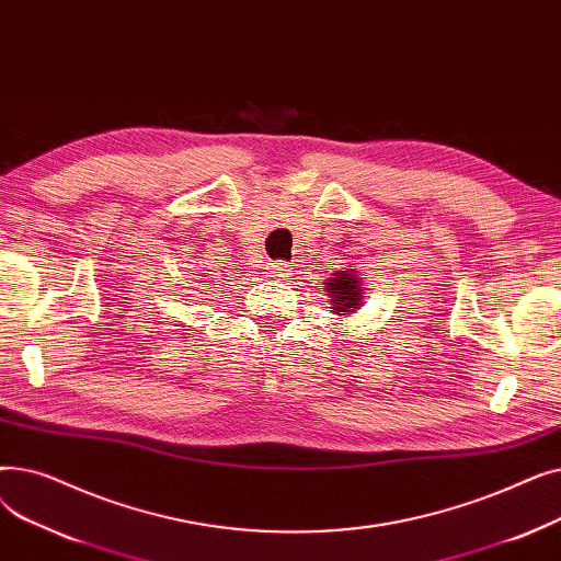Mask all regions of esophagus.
<instances>
[{
    "label": "esophagus",
    "mask_w": 561,
    "mask_h": 561,
    "mask_svg": "<svg viewBox=\"0 0 561 561\" xmlns=\"http://www.w3.org/2000/svg\"><path fill=\"white\" fill-rule=\"evenodd\" d=\"M271 271V277H279V279H286L290 275V265L284 263V261H277V263H271L268 265Z\"/></svg>",
    "instance_id": "34e87169"
}]
</instances>
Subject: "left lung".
Listing matches in <instances>:
<instances>
[{"label": "left lung", "mask_w": 561, "mask_h": 561, "mask_svg": "<svg viewBox=\"0 0 561 561\" xmlns=\"http://www.w3.org/2000/svg\"><path fill=\"white\" fill-rule=\"evenodd\" d=\"M364 284L359 277V271L343 268L336 271L334 277L325 282V293L332 298V311L336 316H350L364 305Z\"/></svg>", "instance_id": "1"}]
</instances>
